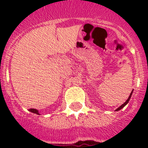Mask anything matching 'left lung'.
Returning <instances> with one entry per match:
<instances>
[{
    "mask_svg": "<svg viewBox=\"0 0 148 148\" xmlns=\"http://www.w3.org/2000/svg\"><path fill=\"white\" fill-rule=\"evenodd\" d=\"M132 93H133V91H132V92H131V93H130V96H129V97H128L127 100V101H125V103H124V104H122V105H121V106H120L119 108H117V109H116V111H118V110H121V108H124V107H125V105H126V104H127V103H128V102H129V101H130V97H131V95H132Z\"/></svg>",
    "mask_w": 148,
    "mask_h": 148,
    "instance_id": "8db88e82",
    "label": "left lung"
}]
</instances>
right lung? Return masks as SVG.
Here are the masks:
<instances>
[{
    "instance_id": "1",
    "label": "right lung",
    "mask_w": 148,
    "mask_h": 148,
    "mask_svg": "<svg viewBox=\"0 0 148 148\" xmlns=\"http://www.w3.org/2000/svg\"><path fill=\"white\" fill-rule=\"evenodd\" d=\"M29 110L30 111V112H32V113H36V114L39 115L38 113V111L37 110H35V109H29Z\"/></svg>"
}]
</instances>
